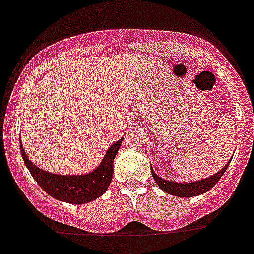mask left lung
<instances>
[{
	"instance_id": "1",
	"label": "left lung",
	"mask_w": 254,
	"mask_h": 254,
	"mask_svg": "<svg viewBox=\"0 0 254 254\" xmlns=\"http://www.w3.org/2000/svg\"><path fill=\"white\" fill-rule=\"evenodd\" d=\"M232 159V158H231ZM229 159V162H231ZM229 162L222 168L219 172H217L216 175L211 176L208 178H203V180L195 181V182H172V181H167L165 178H161L159 176H157L156 173L153 172L151 167V173L153 176L154 181L157 182V185L159 186V188L165 190L168 194L176 195V197H194V195H199L202 193H206L221 180V177L223 176V173L226 172L227 167L229 166Z\"/></svg>"
}]
</instances>
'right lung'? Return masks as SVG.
Masks as SVG:
<instances>
[{
	"label": "right lung",
	"mask_w": 254,
	"mask_h": 254,
	"mask_svg": "<svg viewBox=\"0 0 254 254\" xmlns=\"http://www.w3.org/2000/svg\"><path fill=\"white\" fill-rule=\"evenodd\" d=\"M122 139H118L107 149L102 162L95 171L79 176H62L46 172L30 161L26 156L22 143H20V148L26 167L46 193L56 198L57 201L72 204H84L95 201L96 198L101 197L107 190L112 181L113 161Z\"/></svg>",
	"instance_id": "right-lung-1"
}]
</instances>
